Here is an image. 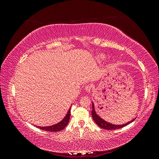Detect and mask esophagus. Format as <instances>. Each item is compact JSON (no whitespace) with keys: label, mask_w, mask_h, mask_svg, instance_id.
<instances>
[{"label":"esophagus","mask_w":159,"mask_h":159,"mask_svg":"<svg viewBox=\"0 0 159 159\" xmlns=\"http://www.w3.org/2000/svg\"><path fill=\"white\" fill-rule=\"evenodd\" d=\"M91 89V86L90 85H86L85 87V91L86 92H89Z\"/></svg>","instance_id":"1"}]
</instances>
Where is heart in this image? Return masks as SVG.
Listing matches in <instances>:
<instances>
[{
	"mask_svg": "<svg viewBox=\"0 0 159 159\" xmlns=\"http://www.w3.org/2000/svg\"><path fill=\"white\" fill-rule=\"evenodd\" d=\"M98 58L99 60H104L105 58V56L104 55H103V54H100V55L98 56Z\"/></svg>",
	"mask_w": 159,
	"mask_h": 159,
	"instance_id": "obj_1",
	"label": "heart"
}]
</instances>
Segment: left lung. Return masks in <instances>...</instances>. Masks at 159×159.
<instances>
[{
    "label": "left lung",
    "instance_id": "left-lung-1",
    "mask_svg": "<svg viewBox=\"0 0 159 159\" xmlns=\"http://www.w3.org/2000/svg\"><path fill=\"white\" fill-rule=\"evenodd\" d=\"M91 115H92L93 119L94 120V121L96 123V124L98 125V126L100 127H102V129H106V130H114V129H121L122 127H124L127 126V125L129 123H132L135 118H134L132 119L131 121H130L129 122H127V123H125L123 125H115V124H111L106 121H105L104 119H103L100 116H99V115L96 113L95 110V105L93 102H92V112H91Z\"/></svg>",
    "mask_w": 159,
    "mask_h": 159
}]
</instances>
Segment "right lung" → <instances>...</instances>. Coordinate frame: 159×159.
I'll use <instances>...</instances> for the list:
<instances>
[{
  "label": "right lung",
  "instance_id": "obj_1",
  "mask_svg": "<svg viewBox=\"0 0 159 159\" xmlns=\"http://www.w3.org/2000/svg\"><path fill=\"white\" fill-rule=\"evenodd\" d=\"M71 105L70 106L68 111L67 112L64 118L59 123L53 125H51V126H46V127L36 126V127H38V128H40L42 130H44V131H50V132H57V131H61V130L64 129L66 127V125H68V123L69 122V120L70 118V115H71V112H70L71 111Z\"/></svg>",
  "mask_w": 159,
  "mask_h": 159
}]
</instances>
